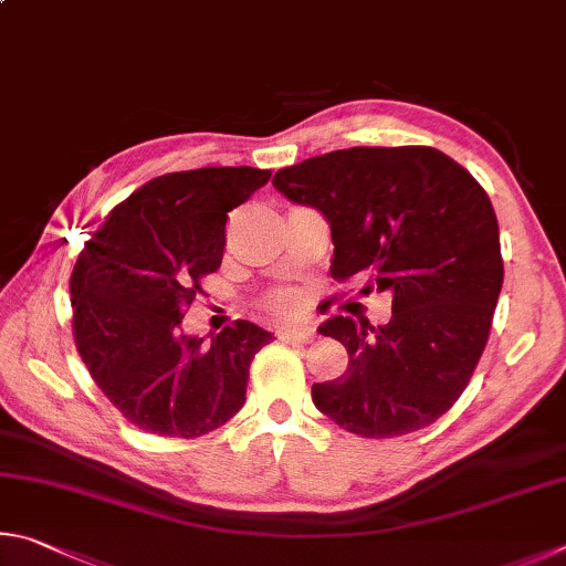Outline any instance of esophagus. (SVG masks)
<instances>
[{
	"mask_svg": "<svg viewBox=\"0 0 566 566\" xmlns=\"http://www.w3.org/2000/svg\"><path fill=\"white\" fill-rule=\"evenodd\" d=\"M315 338V331L308 325H298V328H283L281 340L285 343H311Z\"/></svg>",
	"mask_w": 566,
	"mask_h": 566,
	"instance_id": "34e87169",
	"label": "esophagus"
}]
</instances>
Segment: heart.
<instances>
[{"instance_id": "heart-1", "label": "heart", "mask_w": 566, "mask_h": 566, "mask_svg": "<svg viewBox=\"0 0 566 566\" xmlns=\"http://www.w3.org/2000/svg\"><path fill=\"white\" fill-rule=\"evenodd\" d=\"M295 305H298L295 293H277L271 298V308L275 313H291V311H295Z\"/></svg>"}]
</instances>
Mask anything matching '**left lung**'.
<instances>
[{"label": "left lung", "mask_w": 566, "mask_h": 566, "mask_svg": "<svg viewBox=\"0 0 566 566\" xmlns=\"http://www.w3.org/2000/svg\"><path fill=\"white\" fill-rule=\"evenodd\" d=\"M273 186L318 208L333 277L368 275L392 318L333 315L318 333L348 348V370L313 402L360 438H398L448 412L488 345L502 291L500 226L468 168L430 146H353L281 168Z\"/></svg>", "instance_id": "1"}]
</instances>
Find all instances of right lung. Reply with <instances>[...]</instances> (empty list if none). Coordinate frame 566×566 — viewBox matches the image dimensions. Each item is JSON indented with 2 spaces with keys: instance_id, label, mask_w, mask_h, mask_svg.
Masks as SVG:
<instances>
[{
  "instance_id": "right-lung-1",
  "label": "right lung",
  "mask_w": 566,
  "mask_h": 566,
  "mask_svg": "<svg viewBox=\"0 0 566 566\" xmlns=\"http://www.w3.org/2000/svg\"><path fill=\"white\" fill-rule=\"evenodd\" d=\"M268 178L251 166L158 176L118 203L78 253L69 281L76 348L136 428L191 440L243 408L248 368L273 333L238 321L206 343L181 321L201 277L221 265L228 211Z\"/></svg>"
}]
</instances>
